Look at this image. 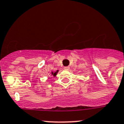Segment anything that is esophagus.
Here are the masks:
<instances>
[{"instance_id":"esophagus-1","label":"esophagus","mask_w":124,"mask_h":124,"mask_svg":"<svg viewBox=\"0 0 124 124\" xmlns=\"http://www.w3.org/2000/svg\"><path fill=\"white\" fill-rule=\"evenodd\" d=\"M64 69L65 70H70V67H69V66H66V67H64Z\"/></svg>"}]
</instances>
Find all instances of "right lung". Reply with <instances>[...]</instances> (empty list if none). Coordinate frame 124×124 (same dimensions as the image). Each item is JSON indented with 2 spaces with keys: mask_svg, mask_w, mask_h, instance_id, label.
I'll return each mask as SVG.
<instances>
[{
  "mask_svg": "<svg viewBox=\"0 0 124 124\" xmlns=\"http://www.w3.org/2000/svg\"><path fill=\"white\" fill-rule=\"evenodd\" d=\"M58 71H56V72H54V73H53V72H52V74H53V76H56V73H57V72H58Z\"/></svg>",
  "mask_w": 124,
  "mask_h": 124,
  "instance_id": "add662e5",
  "label": "right lung"
}]
</instances>
